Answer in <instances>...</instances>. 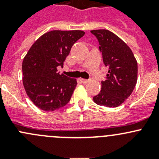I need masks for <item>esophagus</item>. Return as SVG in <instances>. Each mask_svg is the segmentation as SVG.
<instances>
[{"mask_svg": "<svg viewBox=\"0 0 159 159\" xmlns=\"http://www.w3.org/2000/svg\"><path fill=\"white\" fill-rule=\"evenodd\" d=\"M81 82L84 83V84H86V83L89 82V80H87V79H84V78H81Z\"/></svg>", "mask_w": 159, "mask_h": 159, "instance_id": "34e87169", "label": "esophagus"}]
</instances>
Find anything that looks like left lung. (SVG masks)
I'll return each mask as SVG.
<instances>
[{"mask_svg": "<svg viewBox=\"0 0 159 159\" xmlns=\"http://www.w3.org/2000/svg\"><path fill=\"white\" fill-rule=\"evenodd\" d=\"M99 42L103 61L108 67L106 80L102 81L100 93L93 98L97 105L115 108L131 95L138 79V63L129 46L111 31L93 30Z\"/></svg>", "mask_w": 159, "mask_h": 159, "instance_id": "obj_1", "label": "left lung"}]
</instances>
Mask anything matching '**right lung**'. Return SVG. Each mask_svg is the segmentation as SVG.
Returning <instances> with one entry per match:
<instances>
[{
    "label": "right lung",
    "mask_w": 159,
    "mask_h": 159,
    "mask_svg": "<svg viewBox=\"0 0 159 159\" xmlns=\"http://www.w3.org/2000/svg\"><path fill=\"white\" fill-rule=\"evenodd\" d=\"M84 35L82 30H51L30 47L22 63L23 84L31 102L40 109L55 111L69 102L77 85L75 78L57 72L70 48Z\"/></svg>",
    "instance_id": "right-lung-1"
}]
</instances>
